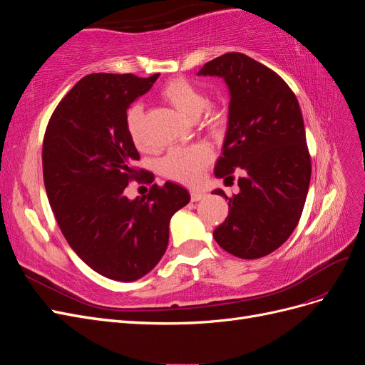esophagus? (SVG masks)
<instances>
[{
    "label": "esophagus",
    "mask_w": 365,
    "mask_h": 365,
    "mask_svg": "<svg viewBox=\"0 0 365 365\" xmlns=\"http://www.w3.org/2000/svg\"><path fill=\"white\" fill-rule=\"evenodd\" d=\"M205 196H207L205 192H201V190H192V192H190V197H192L193 202H197V201L204 200Z\"/></svg>",
    "instance_id": "1"
}]
</instances>
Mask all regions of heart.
Segmentation results:
<instances>
[{
	"label": "heart",
	"mask_w": 365,
	"mask_h": 365,
	"mask_svg": "<svg viewBox=\"0 0 365 365\" xmlns=\"http://www.w3.org/2000/svg\"><path fill=\"white\" fill-rule=\"evenodd\" d=\"M161 97L176 111L189 120H195L202 113V125L210 130H217L225 123V114L217 106H207V96L187 79L176 77L161 88ZM128 135L138 149L148 146L143 130V106L132 103L125 115ZM212 160V152L204 145L176 148L169 150L160 161V170L164 176L180 182H195L202 169Z\"/></svg>",
	"instance_id": "1"
}]
</instances>
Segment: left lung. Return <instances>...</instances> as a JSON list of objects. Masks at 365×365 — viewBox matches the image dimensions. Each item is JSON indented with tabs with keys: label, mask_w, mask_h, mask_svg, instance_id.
I'll return each instance as SVG.
<instances>
[{
	"label": "left lung",
	"mask_w": 365,
	"mask_h": 365,
	"mask_svg": "<svg viewBox=\"0 0 365 365\" xmlns=\"http://www.w3.org/2000/svg\"><path fill=\"white\" fill-rule=\"evenodd\" d=\"M197 76L222 77L230 90L228 128L215 175L233 180L228 216L213 237L240 259H260L292 235L311 182V155L300 105L282 77L242 53L207 62Z\"/></svg>",
	"instance_id": "left-lung-1"
}]
</instances>
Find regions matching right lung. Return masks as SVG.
I'll return each mask as SVG.
<instances>
[{"label":"right lung","instance_id":"right-lung-1","mask_svg":"<svg viewBox=\"0 0 365 365\" xmlns=\"http://www.w3.org/2000/svg\"><path fill=\"white\" fill-rule=\"evenodd\" d=\"M158 76H85L54 109L43 135V184L63 237L88 267L118 282L155 268L169 244L170 217L190 201L169 181L143 197L125 195L140 173L152 181L134 165L140 153L125 115Z\"/></svg>","mask_w":365,"mask_h":365}]
</instances>
